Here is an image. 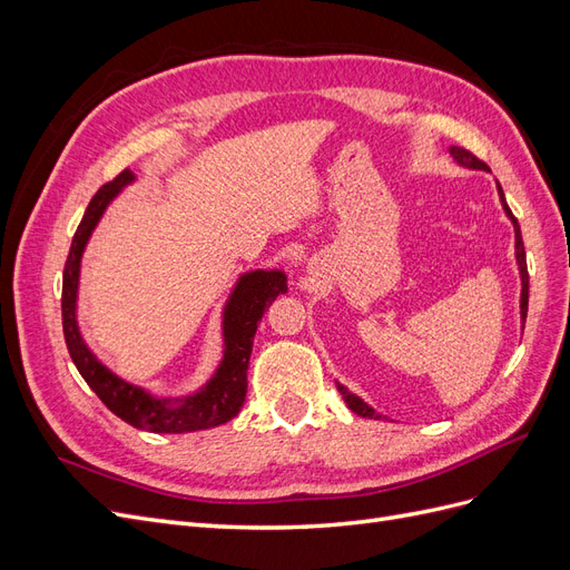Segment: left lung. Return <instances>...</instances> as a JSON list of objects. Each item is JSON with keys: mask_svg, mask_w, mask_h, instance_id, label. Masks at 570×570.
<instances>
[{"mask_svg": "<svg viewBox=\"0 0 570 570\" xmlns=\"http://www.w3.org/2000/svg\"><path fill=\"white\" fill-rule=\"evenodd\" d=\"M450 151H452V157H454L461 166H465V168L490 170V168H488V164H485V161H480V159L475 157V154H471L469 149H463V147H452ZM497 189H499V199H502L504 212H507V216L511 218V223H513V230H515V262H519V268H521V283H523V292H521V316H523V323H525V314H528V266H525V247H523V237H521V226H519V220H515V216H513V214H511V209H509V204H507L504 193H502V185H497ZM337 390H340V394H342V400L347 402V406L356 413V416H364V419H381V413H375V411H373L364 400H358V396H356V394H352L347 387L337 383Z\"/></svg>", "mask_w": 570, "mask_h": 570, "instance_id": "obj_1", "label": "left lung"}]
</instances>
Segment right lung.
<instances>
[{"instance_id":"1","label":"right lung","mask_w":570,"mask_h":570,"mask_svg":"<svg viewBox=\"0 0 570 570\" xmlns=\"http://www.w3.org/2000/svg\"><path fill=\"white\" fill-rule=\"evenodd\" d=\"M130 180L132 174L126 168L111 183L101 185L90 199L73 235L71 252H68L63 266L61 287V321L68 354H71L85 383L95 390V394L107 404V409L137 430H147V433H193V430L223 425L235 419L245 404L247 368L258 321H262L264 312L275 297L285 295L287 278L281 271H254L237 281L230 302L226 304V314H223V342H226V352H223V361L212 381L197 394L170 404L168 400H154L145 390L120 381V377L101 366L95 354L85 347L76 323V297L82 249L88 245L107 204Z\"/></svg>"}]
</instances>
